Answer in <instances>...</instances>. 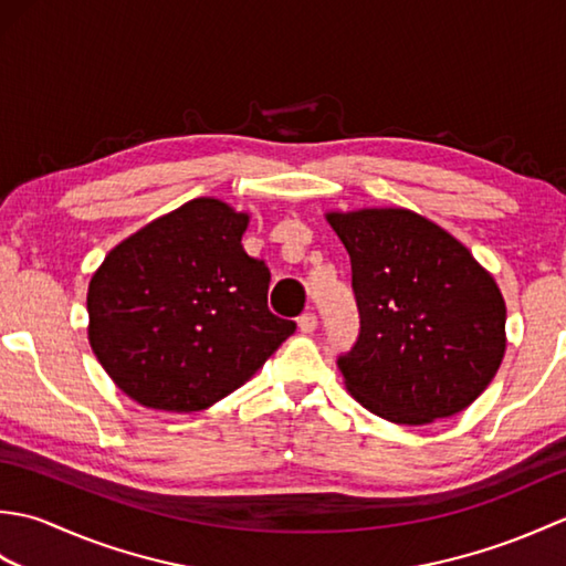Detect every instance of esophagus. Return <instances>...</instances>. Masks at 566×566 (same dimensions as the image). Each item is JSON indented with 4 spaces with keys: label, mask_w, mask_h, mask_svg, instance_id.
Instances as JSON below:
<instances>
[{
    "label": "esophagus",
    "mask_w": 566,
    "mask_h": 566,
    "mask_svg": "<svg viewBox=\"0 0 566 566\" xmlns=\"http://www.w3.org/2000/svg\"><path fill=\"white\" fill-rule=\"evenodd\" d=\"M298 328H302V333H314L318 328L316 314H311V311H306V314L298 316Z\"/></svg>",
    "instance_id": "1"
}]
</instances>
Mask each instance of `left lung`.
<instances>
[{"mask_svg":"<svg viewBox=\"0 0 566 566\" xmlns=\"http://www.w3.org/2000/svg\"><path fill=\"white\" fill-rule=\"evenodd\" d=\"M353 264L359 338L338 357L367 411L423 426L464 411L501 367L506 304L444 228L408 209L326 216Z\"/></svg>","mask_w":566,"mask_h":566,"instance_id":"left-lung-1","label":"left lung"}]
</instances>
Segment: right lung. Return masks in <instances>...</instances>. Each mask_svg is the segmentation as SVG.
<instances>
[{
    "label": "right lung",
    "mask_w": 566,
    "mask_h": 566,
    "mask_svg": "<svg viewBox=\"0 0 566 566\" xmlns=\"http://www.w3.org/2000/svg\"><path fill=\"white\" fill-rule=\"evenodd\" d=\"M250 216L201 197L118 243L87 292L90 345L130 399L191 413L221 401L296 331L268 308Z\"/></svg>",
    "instance_id": "1"
}]
</instances>
